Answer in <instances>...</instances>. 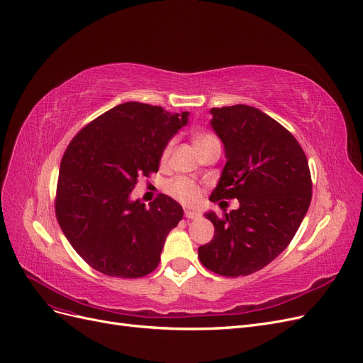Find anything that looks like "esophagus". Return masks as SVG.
I'll return each instance as SVG.
<instances>
[{"mask_svg": "<svg viewBox=\"0 0 363 363\" xmlns=\"http://www.w3.org/2000/svg\"><path fill=\"white\" fill-rule=\"evenodd\" d=\"M184 216L188 219H196V218H200V213L195 212V211H191V208H186Z\"/></svg>", "mask_w": 363, "mask_h": 363, "instance_id": "34e87169", "label": "esophagus"}]
</instances>
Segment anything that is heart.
I'll return each instance as SVG.
<instances>
[{"label":"heart","instance_id":"obj_1","mask_svg":"<svg viewBox=\"0 0 363 363\" xmlns=\"http://www.w3.org/2000/svg\"><path fill=\"white\" fill-rule=\"evenodd\" d=\"M211 140H215L213 136L207 135V133H196L194 136V147H200L203 144H207V142ZM169 151H171V147L168 145L167 148H164L162 157L167 159L169 156ZM168 192L174 196V199H177L179 201L184 203V204H194L200 200V188L196 184H194L191 180L188 179H175L172 182L168 183L167 186Z\"/></svg>","mask_w":363,"mask_h":363}]
</instances>
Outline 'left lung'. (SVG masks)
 Returning a JSON list of instances; mask_svg holds the SVG:
<instances>
[{
  "label": "left lung",
  "mask_w": 363,
  "mask_h": 363,
  "mask_svg": "<svg viewBox=\"0 0 363 363\" xmlns=\"http://www.w3.org/2000/svg\"><path fill=\"white\" fill-rule=\"evenodd\" d=\"M211 115L227 159L211 200L236 199L239 207L221 218L204 213L215 235L199 257L221 276H248L276 259L298 230L312 200L309 163L289 131L256 107H213Z\"/></svg>",
  "instance_id": "1"
}]
</instances>
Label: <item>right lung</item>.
Wrapping results in <instances>:
<instances>
[{
    "instance_id": "1",
    "label": "right lung",
    "mask_w": 363,
    "mask_h": 363,
    "mask_svg": "<svg viewBox=\"0 0 363 363\" xmlns=\"http://www.w3.org/2000/svg\"><path fill=\"white\" fill-rule=\"evenodd\" d=\"M189 112L119 104L71 140L60 162L56 215L72 248L106 276L138 279L159 265L168 233L183 207L160 194L145 207L131 200L139 175L157 172L168 142Z\"/></svg>"
}]
</instances>
